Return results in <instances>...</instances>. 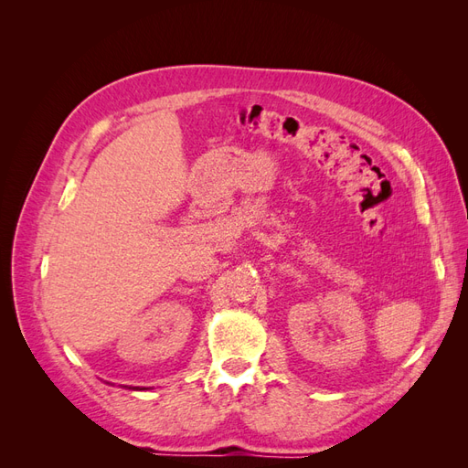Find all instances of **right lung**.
<instances>
[{
	"label": "right lung",
	"mask_w": 468,
	"mask_h": 468,
	"mask_svg": "<svg viewBox=\"0 0 468 468\" xmlns=\"http://www.w3.org/2000/svg\"><path fill=\"white\" fill-rule=\"evenodd\" d=\"M136 390H144V388H138V387H136Z\"/></svg>",
	"instance_id": "obj_1"
}]
</instances>
